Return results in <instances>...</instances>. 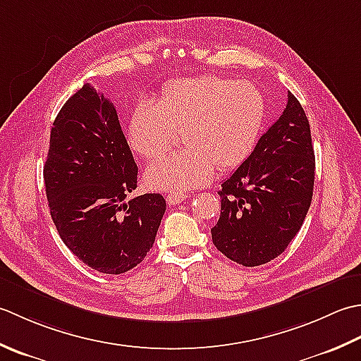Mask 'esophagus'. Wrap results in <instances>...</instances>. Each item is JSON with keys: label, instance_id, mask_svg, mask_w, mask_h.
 Segmentation results:
<instances>
[{"label": "esophagus", "instance_id": "1", "mask_svg": "<svg viewBox=\"0 0 361 361\" xmlns=\"http://www.w3.org/2000/svg\"><path fill=\"white\" fill-rule=\"evenodd\" d=\"M188 197L187 193H178V191H170L166 195V202L170 205H179L180 202H183Z\"/></svg>", "mask_w": 361, "mask_h": 361}]
</instances>
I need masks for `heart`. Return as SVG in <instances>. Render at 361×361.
Here are the masks:
<instances>
[{"mask_svg": "<svg viewBox=\"0 0 361 361\" xmlns=\"http://www.w3.org/2000/svg\"><path fill=\"white\" fill-rule=\"evenodd\" d=\"M267 102L251 82L205 75L173 80L156 104L140 102L129 120V143L145 159H160L183 135L187 148L152 164L146 185L187 191L233 170L251 156L264 126Z\"/></svg>", "mask_w": 361, "mask_h": 361, "instance_id": "b5f03b06", "label": "heart"}]
</instances>
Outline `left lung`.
<instances>
[{
    "mask_svg": "<svg viewBox=\"0 0 361 361\" xmlns=\"http://www.w3.org/2000/svg\"><path fill=\"white\" fill-rule=\"evenodd\" d=\"M313 183L310 124L300 102L288 92L283 114L221 183V213L212 229L213 245L243 267L274 260L302 226Z\"/></svg>",
    "mask_w": 361,
    "mask_h": 361,
    "instance_id": "1",
    "label": "left lung"
}]
</instances>
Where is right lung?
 <instances>
[{
  "label": "right lung",
  "mask_w": 361,
  "mask_h": 361,
  "mask_svg": "<svg viewBox=\"0 0 361 361\" xmlns=\"http://www.w3.org/2000/svg\"><path fill=\"white\" fill-rule=\"evenodd\" d=\"M137 173L116 109L85 84L56 116L43 178L65 246L99 273L135 268L156 240L166 202L159 193L128 201Z\"/></svg>",
  "instance_id": "add662e5"
}]
</instances>
